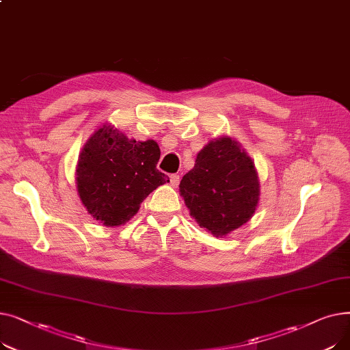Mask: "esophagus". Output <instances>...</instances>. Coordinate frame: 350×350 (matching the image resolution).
<instances>
[{
    "instance_id": "esophagus-1",
    "label": "esophagus",
    "mask_w": 350,
    "mask_h": 350,
    "mask_svg": "<svg viewBox=\"0 0 350 350\" xmlns=\"http://www.w3.org/2000/svg\"><path fill=\"white\" fill-rule=\"evenodd\" d=\"M169 178H170V186H173V187L178 186V183H180V176L178 174H170Z\"/></svg>"
}]
</instances>
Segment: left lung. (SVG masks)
<instances>
[{
	"mask_svg": "<svg viewBox=\"0 0 350 350\" xmlns=\"http://www.w3.org/2000/svg\"><path fill=\"white\" fill-rule=\"evenodd\" d=\"M180 194L200 227L227 235L255 213L260 185L254 163L235 140H211L183 176Z\"/></svg>",
	"mask_w": 350,
	"mask_h": 350,
	"instance_id": "left-lung-1",
	"label": "left lung"
}]
</instances>
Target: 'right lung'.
<instances>
[{
    "instance_id": "right-lung-1",
    "label": "right lung",
    "mask_w": 350,
    "mask_h": 350,
    "mask_svg": "<svg viewBox=\"0 0 350 350\" xmlns=\"http://www.w3.org/2000/svg\"><path fill=\"white\" fill-rule=\"evenodd\" d=\"M160 149L154 140L127 139L103 126L88 140L77 169L78 193L89 214L103 226L129 221L142 201L169 177L157 170Z\"/></svg>"
}]
</instances>
